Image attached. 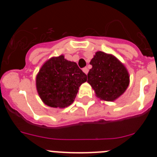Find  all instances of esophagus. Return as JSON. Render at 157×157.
I'll list each match as a JSON object with an SVG mask.
<instances>
[{
  "label": "esophagus",
  "instance_id": "1",
  "mask_svg": "<svg viewBox=\"0 0 157 157\" xmlns=\"http://www.w3.org/2000/svg\"><path fill=\"white\" fill-rule=\"evenodd\" d=\"M82 71H83V72H84V73H85L86 75H87L88 74V71H89V69L87 68V67H84V68L82 69Z\"/></svg>",
  "mask_w": 157,
  "mask_h": 157
}]
</instances>
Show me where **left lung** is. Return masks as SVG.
I'll return each mask as SVG.
<instances>
[{"label": "left lung", "instance_id": "8db88e82", "mask_svg": "<svg viewBox=\"0 0 157 157\" xmlns=\"http://www.w3.org/2000/svg\"><path fill=\"white\" fill-rule=\"evenodd\" d=\"M87 82L96 96L106 101H113L125 92L130 76L125 66L113 55L98 51L90 61Z\"/></svg>", "mask_w": 157, "mask_h": 157}]
</instances>
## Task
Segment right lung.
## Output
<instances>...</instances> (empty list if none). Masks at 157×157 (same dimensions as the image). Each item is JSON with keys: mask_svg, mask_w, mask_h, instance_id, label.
Listing matches in <instances>:
<instances>
[{"mask_svg": "<svg viewBox=\"0 0 157 157\" xmlns=\"http://www.w3.org/2000/svg\"><path fill=\"white\" fill-rule=\"evenodd\" d=\"M86 80V75L77 63L61 55L42 65L36 77V87L45 105L63 109L73 103L78 88Z\"/></svg>", "mask_w": 157, "mask_h": 157, "instance_id": "add662e5", "label": "right lung"}]
</instances>
